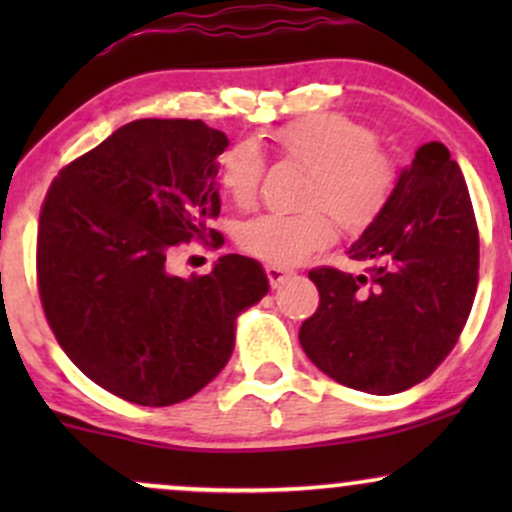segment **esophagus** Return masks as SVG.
Segmentation results:
<instances>
[{
  "label": "esophagus",
  "instance_id": "34e87169",
  "mask_svg": "<svg viewBox=\"0 0 512 512\" xmlns=\"http://www.w3.org/2000/svg\"><path fill=\"white\" fill-rule=\"evenodd\" d=\"M264 272H267V279H269V284H272V289H279L286 279H291L293 276L291 269L279 267V264H267V269H264Z\"/></svg>",
  "mask_w": 512,
  "mask_h": 512
}]
</instances>
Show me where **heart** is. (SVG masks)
<instances>
[{"label":"heart","instance_id":"b5f03b06","mask_svg":"<svg viewBox=\"0 0 512 512\" xmlns=\"http://www.w3.org/2000/svg\"><path fill=\"white\" fill-rule=\"evenodd\" d=\"M281 154L310 168L305 202L322 204L298 214H262L238 228V245L264 262L298 264L337 236L334 216L346 228L368 226L397 182V166L378 149L375 132L346 115L320 113L274 132ZM264 156L252 142H238L221 158V185L238 207H250L260 190ZM331 210L327 212L324 207Z\"/></svg>","mask_w":512,"mask_h":512}]
</instances>
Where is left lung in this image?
Wrapping results in <instances>:
<instances>
[{
  "label": "left lung",
  "instance_id": "8db88e82",
  "mask_svg": "<svg viewBox=\"0 0 512 512\" xmlns=\"http://www.w3.org/2000/svg\"><path fill=\"white\" fill-rule=\"evenodd\" d=\"M346 255L366 272L310 269L320 305L298 332L303 351L354 390H409L450 354L477 293L472 199L443 144L416 151L385 209Z\"/></svg>",
  "mask_w": 512,
  "mask_h": 512
}]
</instances>
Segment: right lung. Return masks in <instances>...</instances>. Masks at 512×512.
I'll list each match as a JSON object with an SVG mask.
<instances>
[{
	"mask_svg": "<svg viewBox=\"0 0 512 512\" xmlns=\"http://www.w3.org/2000/svg\"><path fill=\"white\" fill-rule=\"evenodd\" d=\"M226 146L202 120H134L62 168L40 209L45 317L74 366L127 402L168 407L211 383L238 315L269 291L262 264L243 255L204 276L168 272L170 250L219 216Z\"/></svg>",
	"mask_w": 512,
	"mask_h": 512,
	"instance_id": "1",
	"label": "right lung"
}]
</instances>
